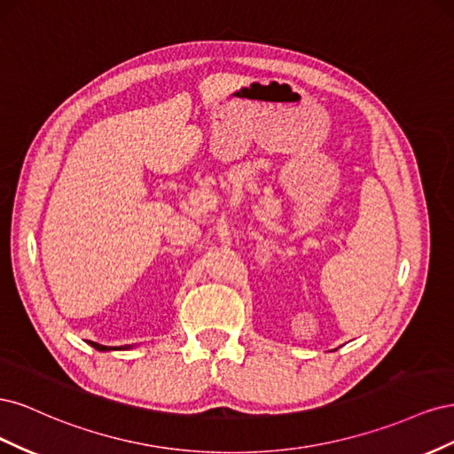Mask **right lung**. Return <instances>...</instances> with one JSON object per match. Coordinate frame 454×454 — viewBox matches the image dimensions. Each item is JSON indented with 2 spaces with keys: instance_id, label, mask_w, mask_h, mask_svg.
<instances>
[{
  "instance_id": "1",
  "label": "right lung",
  "mask_w": 454,
  "mask_h": 454,
  "mask_svg": "<svg viewBox=\"0 0 454 454\" xmlns=\"http://www.w3.org/2000/svg\"><path fill=\"white\" fill-rule=\"evenodd\" d=\"M90 347H94L96 350H112V347H104V345H98V342H92V340H90Z\"/></svg>"
}]
</instances>
